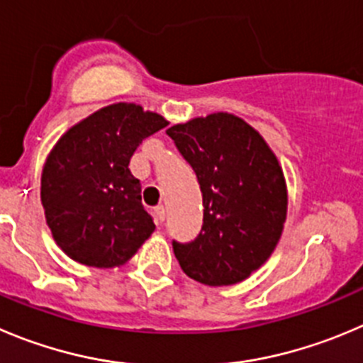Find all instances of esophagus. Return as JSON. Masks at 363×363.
<instances>
[{"label":"esophagus","instance_id":"34e87169","mask_svg":"<svg viewBox=\"0 0 363 363\" xmlns=\"http://www.w3.org/2000/svg\"><path fill=\"white\" fill-rule=\"evenodd\" d=\"M155 213H157V219L160 220V223H164V220H165V208H164V206H157V208H155Z\"/></svg>","mask_w":363,"mask_h":363}]
</instances>
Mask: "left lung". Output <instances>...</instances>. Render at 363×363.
I'll use <instances>...</instances> for the list:
<instances>
[{
    "label": "left lung",
    "instance_id": "obj_1",
    "mask_svg": "<svg viewBox=\"0 0 363 363\" xmlns=\"http://www.w3.org/2000/svg\"><path fill=\"white\" fill-rule=\"evenodd\" d=\"M194 169L203 226L191 242L172 240L187 276L210 287L233 285L274 251L287 217L281 167L260 133L231 113H210L167 130Z\"/></svg>",
    "mask_w": 363,
    "mask_h": 363
}]
</instances>
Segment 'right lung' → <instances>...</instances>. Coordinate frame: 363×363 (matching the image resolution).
Returning a JSON list of instances; mask_svg holds the SVG:
<instances>
[{
	"label": "right lung",
	"mask_w": 363,
	"mask_h": 363,
	"mask_svg": "<svg viewBox=\"0 0 363 363\" xmlns=\"http://www.w3.org/2000/svg\"><path fill=\"white\" fill-rule=\"evenodd\" d=\"M167 121L133 103H116L72 126L48 157L40 201L53 239L91 267L123 265L153 233L130 172L139 144Z\"/></svg>",
	"instance_id": "add662e5"
}]
</instances>
